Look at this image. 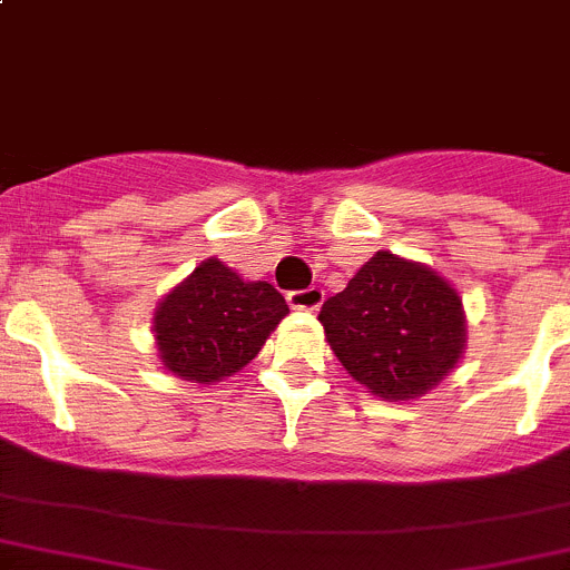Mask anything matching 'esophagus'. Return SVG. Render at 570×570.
Wrapping results in <instances>:
<instances>
[{
    "mask_svg": "<svg viewBox=\"0 0 570 570\" xmlns=\"http://www.w3.org/2000/svg\"><path fill=\"white\" fill-rule=\"evenodd\" d=\"M286 301H289V306L297 308V312H317L320 303H323V289H320V286H308V289L289 292Z\"/></svg>",
    "mask_w": 570,
    "mask_h": 570,
    "instance_id": "34e87169",
    "label": "esophagus"
}]
</instances>
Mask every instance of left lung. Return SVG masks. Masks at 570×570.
<instances>
[{"label": "left lung", "mask_w": 570, "mask_h": 570, "mask_svg": "<svg viewBox=\"0 0 570 570\" xmlns=\"http://www.w3.org/2000/svg\"><path fill=\"white\" fill-rule=\"evenodd\" d=\"M320 323L342 367L384 401H409L438 386L465 353V312L454 286L425 264L379 250Z\"/></svg>", "instance_id": "left-lung-1"}]
</instances>
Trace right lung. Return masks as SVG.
I'll list each match as a JSON object with an SVG mask.
<instances>
[{"mask_svg": "<svg viewBox=\"0 0 570 570\" xmlns=\"http://www.w3.org/2000/svg\"><path fill=\"white\" fill-rule=\"evenodd\" d=\"M289 314L267 281H245L219 258H206L156 308L158 356L191 384H214L239 373Z\"/></svg>", "mask_w": 570, "mask_h": 570, "instance_id": "add662e5", "label": "right lung"}]
</instances>
